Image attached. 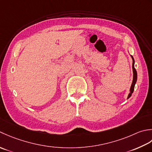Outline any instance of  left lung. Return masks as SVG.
Returning a JSON list of instances; mask_svg holds the SVG:
<instances>
[{
  "instance_id": "obj_1",
  "label": "left lung",
  "mask_w": 152,
  "mask_h": 152,
  "mask_svg": "<svg viewBox=\"0 0 152 152\" xmlns=\"http://www.w3.org/2000/svg\"><path fill=\"white\" fill-rule=\"evenodd\" d=\"M131 58L132 59V71H133V80H132V85L131 86V88H130V93L128 95V97L127 99H129L130 97L131 96L132 94L133 93V91H134V86L136 83H137V71H136V69L134 68V60L133 57L131 56Z\"/></svg>"
}]
</instances>
